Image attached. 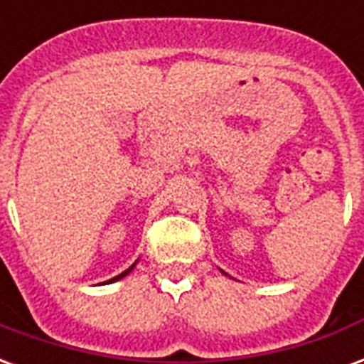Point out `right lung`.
<instances>
[{"instance_id": "add662e5", "label": "right lung", "mask_w": 364, "mask_h": 364, "mask_svg": "<svg viewBox=\"0 0 364 364\" xmlns=\"http://www.w3.org/2000/svg\"><path fill=\"white\" fill-rule=\"evenodd\" d=\"M134 264H136V262H134ZM134 264H133V266H129L127 270H125V272H121L119 276H115V278H112V279H107V282H104V284H114V282H117V279H121V278H125V276H127L129 272L133 270V268H134Z\"/></svg>"}]
</instances>
